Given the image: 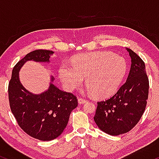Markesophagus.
Instances as JSON below:
<instances>
[{"mask_svg":"<svg viewBox=\"0 0 159 159\" xmlns=\"http://www.w3.org/2000/svg\"><path fill=\"white\" fill-rule=\"evenodd\" d=\"M78 103L80 104V105H81V104H84L85 102H87V100L84 99V98H78Z\"/></svg>","mask_w":159,"mask_h":159,"instance_id":"obj_1","label":"esophagus"}]
</instances>
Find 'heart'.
Segmentation results:
<instances>
[{"mask_svg":"<svg viewBox=\"0 0 159 159\" xmlns=\"http://www.w3.org/2000/svg\"><path fill=\"white\" fill-rule=\"evenodd\" d=\"M126 69L122 57L108 52H90L75 58L72 65L62 63L59 77L69 90L80 87L86 78L88 92L98 98H105L117 90Z\"/></svg>","mask_w":159,"mask_h":159,"instance_id":"heart-1","label":"heart"}]
</instances>
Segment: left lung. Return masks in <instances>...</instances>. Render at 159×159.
Masks as SVG:
<instances>
[{"mask_svg":"<svg viewBox=\"0 0 159 159\" xmlns=\"http://www.w3.org/2000/svg\"><path fill=\"white\" fill-rule=\"evenodd\" d=\"M126 50L132 59L126 81L112 97L98 102L94 116L98 127L111 135L125 134L135 126L148 99L149 79L145 63L132 50Z\"/></svg>","mask_w":159,"mask_h":159,"instance_id":"8db88e82","label":"left lung"}]
</instances>
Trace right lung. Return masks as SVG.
Here are the masks:
<instances>
[{
    "label": "right lung",
    "mask_w": 159,
    "mask_h": 159,
    "mask_svg": "<svg viewBox=\"0 0 159 159\" xmlns=\"http://www.w3.org/2000/svg\"><path fill=\"white\" fill-rule=\"evenodd\" d=\"M54 52L35 50L18 62L12 69L8 93L11 111L21 129L36 139L48 141L63 133L71 112L78 106L77 97L60 90L51 77L48 89L34 94L24 87L19 80V70L28 61L48 63Z\"/></svg>",
    "instance_id": "1"
}]
</instances>
